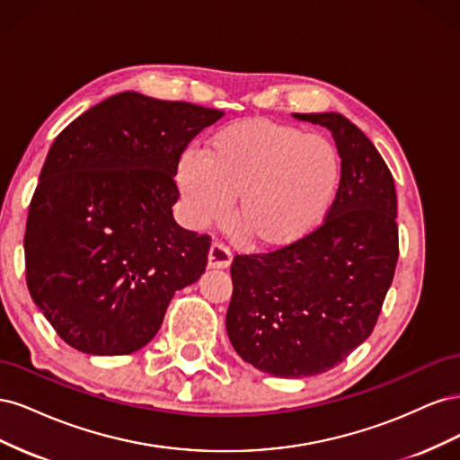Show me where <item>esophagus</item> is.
Masks as SVG:
<instances>
[{
	"mask_svg": "<svg viewBox=\"0 0 460 460\" xmlns=\"http://www.w3.org/2000/svg\"><path fill=\"white\" fill-rule=\"evenodd\" d=\"M232 262V252L220 242H215L208 249V267L211 269H228Z\"/></svg>",
	"mask_w": 460,
	"mask_h": 460,
	"instance_id": "obj_1",
	"label": "esophagus"
}]
</instances>
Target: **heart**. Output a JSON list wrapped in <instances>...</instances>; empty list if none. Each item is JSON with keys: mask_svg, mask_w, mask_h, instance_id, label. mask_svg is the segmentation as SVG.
Masks as SVG:
<instances>
[{"mask_svg": "<svg viewBox=\"0 0 460 460\" xmlns=\"http://www.w3.org/2000/svg\"><path fill=\"white\" fill-rule=\"evenodd\" d=\"M340 174V153L326 136L267 119L226 124L208 137L205 157L186 151L176 166L191 226L226 220L238 196L235 222L262 247L291 245L316 228Z\"/></svg>", "mask_w": 460, "mask_h": 460, "instance_id": "b5f03b06", "label": "heart"}]
</instances>
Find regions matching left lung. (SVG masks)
Segmentation results:
<instances>
[{
	"label": "left lung",
	"mask_w": 460,
	"mask_h": 460,
	"mask_svg": "<svg viewBox=\"0 0 460 460\" xmlns=\"http://www.w3.org/2000/svg\"><path fill=\"white\" fill-rule=\"evenodd\" d=\"M326 127L341 157L336 199L299 242L235 255L226 332L245 363L278 378L328 372L378 323L399 257L394 176L340 113L294 115Z\"/></svg>",
	"instance_id": "1"
}]
</instances>
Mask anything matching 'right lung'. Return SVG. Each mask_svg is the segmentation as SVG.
I'll list each match as a JSON object with an SVG mask.
<instances>
[{"label":"right lung","instance_id":"1","mask_svg":"<svg viewBox=\"0 0 460 460\" xmlns=\"http://www.w3.org/2000/svg\"><path fill=\"white\" fill-rule=\"evenodd\" d=\"M222 115L122 92L75 119L41 166L24 232L26 286L58 336L128 355L159 332L174 291L205 272L211 238L176 225V166Z\"/></svg>","mask_w":460,"mask_h":460}]
</instances>
